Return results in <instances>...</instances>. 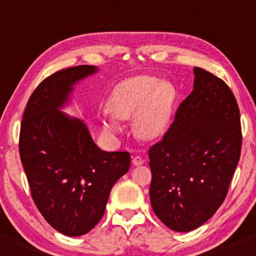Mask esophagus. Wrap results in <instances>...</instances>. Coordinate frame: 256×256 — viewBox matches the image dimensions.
<instances>
[{
	"label": "esophagus",
	"mask_w": 256,
	"mask_h": 256,
	"mask_svg": "<svg viewBox=\"0 0 256 256\" xmlns=\"http://www.w3.org/2000/svg\"><path fill=\"white\" fill-rule=\"evenodd\" d=\"M144 162V160L141 156H135V157H132V164H134V166H141V164H142Z\"/></svg>",
	"instance_id": "obj_1"
}]
</instances>
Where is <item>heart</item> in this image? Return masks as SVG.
Wrapping results in <instances>:
<instances>
[{
  "label": "heart",
  "mask_w": 256,
  "mask_h": 256,
  "mask_svg": "<svg viewBox=\"0 0 256 256\" xmlns=\"http://www.w3.org/2000/svg\"><path fill=\"white\" fill-rule=\"evenodd\" d=\"M176 96V88L170 82L152 76H131L115 85L106 102L112 116H104L102 124L105 130L115 134L118 131L115 118L128 120L134 116L136 135L154 140L168 126Z\"/></svg>",
  "instance_id": "1"
}]
</instances>
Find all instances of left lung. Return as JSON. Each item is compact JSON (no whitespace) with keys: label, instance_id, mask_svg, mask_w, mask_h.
<instances>
[{"label":"left lung","instance_id":"8db88e82","mask_svg":"<svg viewBox=\"0 0 256 256\" xmlns=\"http://www.w3.org/2000/svg\"><path fill=\"white\" fill-rule=\"evenodd\" d=\"M193 90L148 151L151 206L176 232L198 228L228 193L242 150L240 112L230 88L196 66Z\"/></svg>","mask_w":256,"mask_h":256}]
</instances>
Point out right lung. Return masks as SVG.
Here are the masks:
<instances>
[{
    "label": "right lung",
    "instance_id": "obj_1",
    "mask_svg": "<svg viewBox=\"0 0 256 256\" xmlns=\"http://www.w3.org/2000/svg\"><path fill=\"white\" fill-rule=\"evenodd\" d=\"M94 66L62 69L36 88L26 106L20 156L30 194L46 220L59 233L84 236L104 216L110 190L130 168V154L106 152L86 125L59 109Z\"/></svg>",
    "mask_w": 256,
    "mask_h": 256
}]
</instances>
